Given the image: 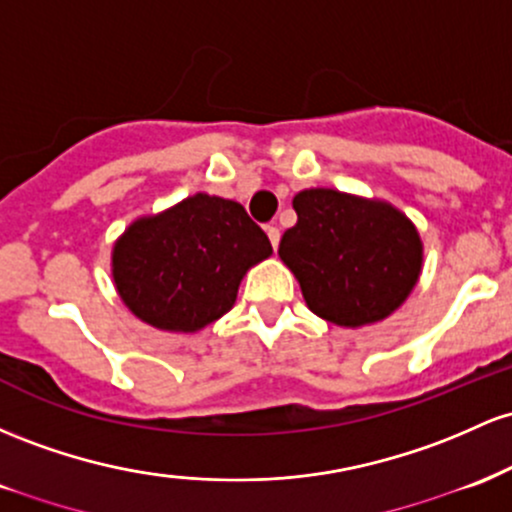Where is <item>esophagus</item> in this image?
I'll return each instance as SVG.
<instances>
[{"label": "esophagus", "mask_w": 512, "mask_h": 512, "mask_svg": "<svg viewBox=\"0 0 512 512\" xmlns=\"http://www.w3.org/2000/svg\"><path fill=\"white\" fill-rule=\"evenodd\" d=\"M266 234H268V239H271L273 249H278V244H280V229L275 227V225H268V227H266Z\"/></svg>", "instance_id": "1"}]
</instances>
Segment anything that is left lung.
Masks as SVG:
<instances>
[{
    "label": "left lung",
    "mask_w": 512,
    "mask_h": 512,
    "mask_svg": "<svg viewBox=\"0 0 512 512\" xmlns=\"http://www.w3.org/2000/svg\"><path fill=\"white\" fill-rule=\"evenodd\" d=\"M292 208L297 225L283 234L278 254L314 314L355 329L389 317L409 297L423 246L406 215L331 188L297 193Z\"/></svg>",
    "instance_id": "obj_1"
}]
</instances>
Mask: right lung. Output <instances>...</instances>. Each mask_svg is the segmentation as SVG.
Instances as JSON below:
<instances>
[{
	"mask_svg": "<svg viewBox=\"0 0 512 512\" xmlns=\"http://www.w3.org/2000/svg\"><path fill=\"white\" fill-rule=\"evenodd\" d=\"M271 254L266 232L239 203L198 193L125 229L113 280L135 317L188 333L227 314L244 273Z\"/></svg>",
	"mask_w": 512,
	"mask_h": 512,
	"instance_id": "1",
	"label": "right lung"
}]
</instances>
